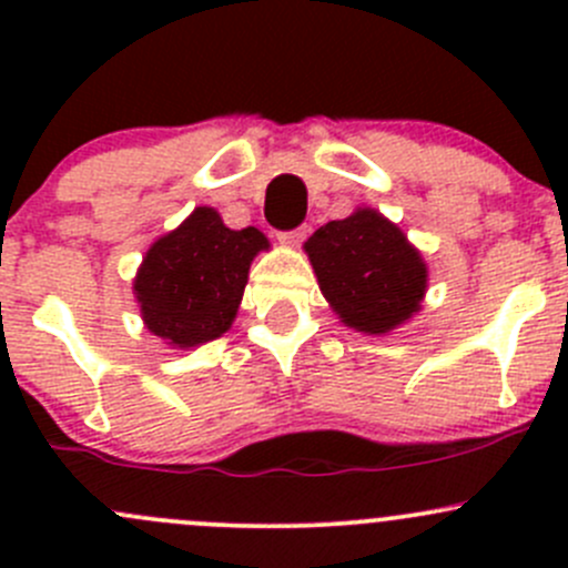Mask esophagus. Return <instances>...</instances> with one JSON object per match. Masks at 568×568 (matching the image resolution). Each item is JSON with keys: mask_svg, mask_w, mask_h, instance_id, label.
Returning <instances> with one entry per match:
<instances>
[{"mask_svg": "<svg viewBox=\"0 0 568 568\" xmlns=\"http://www.w3.org/2000/svg\"><path fill=\"white\" fill-rule=\"evenodd\" d=\"M277 239H280V244H283V247L294 250V247H300V244L307 239V227L302 225V227H296V231H285V233H280Z\"/></svg>", "mask_w": 568, "mask_h": 568, "instance_id": "obj_1", "label": "esophagus"}]
</instances>
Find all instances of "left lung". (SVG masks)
Returning a JSON list of instances; mask_svg holds the SVG:
<instances>
[{"label":"left lung","instance_id":"obj_1","mask_svg":"<svg viewBox=\"0 0 568 568\" xmlns=\"http://www.w3.org/2000/svg\"><path fill=\"white\" fill-rule=\"evenodd\" d=\"M321 294L346 326L385 335L420 311L428 285L423 255L374 209L321 225L305 242Z\"/></svg>","mask_w":568,"mask_h":568}]
</instances>
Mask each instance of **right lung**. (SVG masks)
<instances>
[{"instance_id": "add662e5", "label": "right lung", "mask_w": 568, "mask_h": 568, "mask_svg": "<svg viewBox=\"0 0 568 568\" xmlns=\"http://www.w3.org/2000/svg\"><path fill=\"white\" fill-rule=\"evenodd\" d=\"M261 250L268 239L257 227L231 231L214 209H194L142 257L134 294L148 329L178 348L231 329Z\"/></svg>"}]
</instances>
